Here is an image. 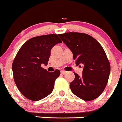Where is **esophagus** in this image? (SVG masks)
I'll use <instances>...</instances> for the list:
<instances>
[{
	"label": "esophagus",
	"mask_w": 122,
	"mask_h": 122,
	"mask_svg": "<svg viewBox=\"0 0 122 122\" xmlns=\"http://www.w3.org/2000/svg\"><path fill=\"white\" fill-rule=\"evenodd\" d=\"M61 73H62V74H65V73H67V72H66V71H63V70H61Z\"/></svg>",
	"instance_id": "esophagus-1"
}]
</instances>
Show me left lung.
Here are the masks:
<instances>
[{"label":"left lung","instance_id":"left-lung-1","mask_svg":"<svg viewBox=\"0 0 122 122\" xmlns=\"http://www.w3.org/2000/svg\"><path fill=\"white\" fill-rule=\"evenodd\" d=\"M59 36L72 52L76 65H84L81 76L74 73V80L70 84L71 91L85 101L96 99L103 92L110 73V65L103 48L86 34L66 32Z\"/></svg>","mask_w":122,"mask_h":122}]
</instances>
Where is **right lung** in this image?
<instances>
[{
  "label": "right lung",
  "mask_w": 122,
  "mask_h": 122,
  "mask_svg": "<svg viewBox=\"0 0 122 122\" xmlns=\"http://www.w3.org/2000/svg\"><path fill=\"white\" fill-rule=\"evenodd\" d=\"M61 43L55 34L37 36L26 41L18 51L12 63L14 81L28 99L40 100L53 91L61 72H49L41 65H47L51 49Z\"/></svg>",
  "instance_id": "obj_1"
}]
</instances>
